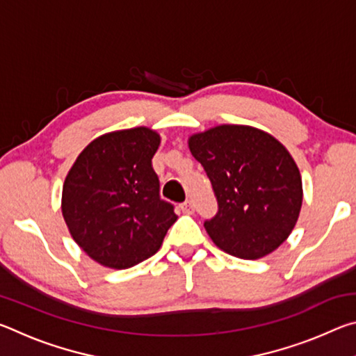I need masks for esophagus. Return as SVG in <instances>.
<instances>
[{
    "mask_svg": "<svg viewBox=\"0 0 356 356\" xmlns=\"http://www.w3.org/2000/svg\"><path fill=\"white\" fill-rule=\"evenodd\" d=\"M180 209H182L184 213H193V212H195V206H193L191 201H185L182 206H180Z\"/></svg>",
    "mask_w": 356,
    "mask_h": 356,
    "instance_id": "1",
    "label": "esophagus"
}]
</instances>
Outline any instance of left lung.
Returning a JSON list of instances; mask_svg holds the SVG:
<instances>
[{
	"instance_id": "obj_1",
	"label": "left lung",
	"mask_w": 356,
	"mask_h": 356,
	"mask_svg": "<svg viewBox=\"0 0 356 356\" xmlns=\"http://www.w3.org/2000/svg\"><path fill=\"white\" fill-rule=\"evenodd\" d=\"M218 200V213L204 222L227 254L254 261L273 252L298 221L303 184L289 150L267 131L221 124L188 138Z\"/></svg>"
}]
</instances>
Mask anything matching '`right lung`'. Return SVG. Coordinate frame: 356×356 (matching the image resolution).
Wrapping results in <instances>:
<instances>
[{"mask_svg": "<svg viewBox=\"0 0 356 356\" xmlns=\"http://www.w3.org/2000/svg\"><path fill=\"white\" fill-rule=\"evenodd\" d=\"M161 138L149 127L100 135L65 176L61 210L76 245L100 265L125 270L160 250L177 220L160 200L152 156Z\"/></svg>", "mask_w": 356, "mask_h": 356, "instance_id": "right-lung-1", "label": "right lung"}]
</instances>
